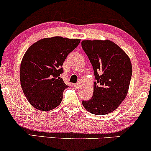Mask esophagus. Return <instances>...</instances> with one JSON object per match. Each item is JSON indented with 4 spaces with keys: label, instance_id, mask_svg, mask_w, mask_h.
I'll return each mask as SVG.
<instances>
[{
    "label": "esophagus",
    "instance_id": "esophagus-1",
    "mask_svg": "<svg viewBox=\"0 0 151 151\" xmlns=\"http://www.w3.org/2000/svg\"><path fill=\"white\" fill-rule=\"evenodd\" d=\"M73 87H75L76 89H78L79 87V83H76V84H73Z\"/></svg>",
    "mask_w": 151,
    "mask_h": 151
}]
</instances>
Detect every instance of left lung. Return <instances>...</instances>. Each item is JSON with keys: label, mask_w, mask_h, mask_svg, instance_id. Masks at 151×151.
<instances>
[{"label": "left lung", "mask_w": 151, "mask_h": 151, "mask_svg": "<svg viewBox=\"0 0 151 151\" xmlns=\"http://www.w3.org/2000/svg\"><path fill=\"white\" fill-rule=\"evenodd\" d=\"M82 48L94 70L92 97L83 105L94 115L108 114L118 108L127 96L132 68L129 57L110 40H83Z\"/></svg>", "instance_id": "left-lung-1"}]
</instances>
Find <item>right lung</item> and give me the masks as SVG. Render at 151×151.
Listing matches in <instances>:
<instances>
[{
    "label": "right lung",
    "mask_w": 151,
    "mask_h": 151,
    "mask_svg": "<svg viewBox=\"0 0 151 151\" xmlns=\"http://www.w3.org/2000/svg\"><path fill=\"white\" fill-rule=\"evenodd\" d=\"M80 42V39L59 36L44 38L26 52L20 67V82L33 107L47 111L61 104L63 92L68 87L60 77L63 63Z\"/></svg>",
    "instance_id": "add662e5"
}]
</instances>
